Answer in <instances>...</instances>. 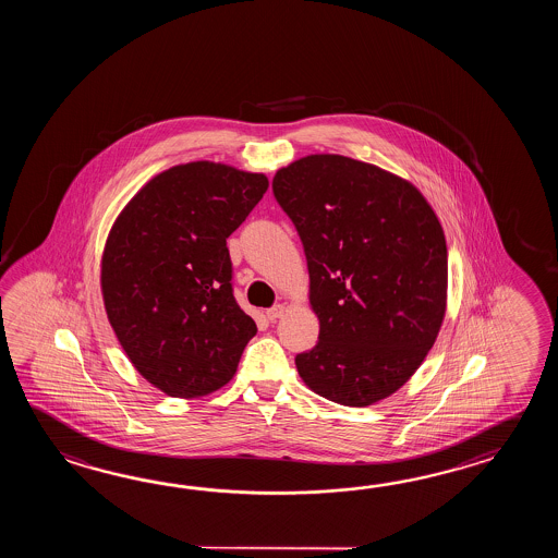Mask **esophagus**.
Masks as SVG:
<instances>
[{"label":"esophagus","mask_w":558,"mask_h":558,"mask_svg":"<svg viewBox=\"0 0 558 558\" xmlns=\"http://www.w3.org/2000/svg\"><path fill=\"white\" fill-rule=\"evenodd\" d=\"M284 305H275V307L267 308V319L277 320L279 317H283L284 315Z\"/></svg>","instance_id":"34e87169"}]
</instances>
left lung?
<instances>
[{
	"label": "left lung",
	"instance_id": "obj_1",
	"mask_svg": "<svg viewBox=\"0 0 558 558\" xmlns=\"http://www.w3.org/2000/svg\"><path fill=\"white\" fill-rule=\"evenodd\" d=\"M274 195L307 257L319 341L295 356L311 391L367 407L425 361L447 305V243L421 191L343 155L275 173Z\"/></svg>",
	"mask_w": 558,
	"mask_h": 558
}]
</instances>
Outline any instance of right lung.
Here are the masks:
<instances>
[{
    "label": "right lung",
    "instance_id": "1",
    "mask_svg": "<svg viewBox=\"0 0 558 558\" xmlns=\"http://www.w3.org/2000/svg\"><path fill=\"white\" fill-rule=\"evenodd\" d=\"M267 187L262 173L221 163L171 167L109 231L101 259L107 319L133 367L169 397L221 389L257 332L233 296L227 238Z\"/></svg>",
    "mask_w": 558,
    "mask_h": 558
}]
</instances>
